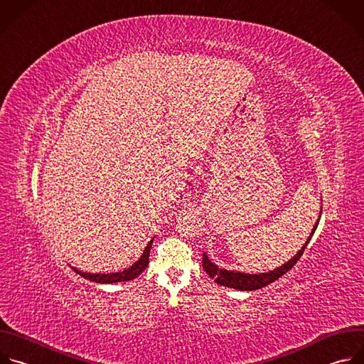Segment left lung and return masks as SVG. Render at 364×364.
<instances>
[{
    "label": "left lung",
    "instance_id": "left-lung-1",
    "mask_svg": "<svg viewBox=\"0 0 364 364\" xmlns=\"http://www.w3.org/2000/svg\"><path fill=\"white\" fill-rule=\"evenodd\" d=\"M317 228V224L316 227L313 228V232L311 235L309 237L307 242L304 244V247L297 252L296 257H293L291 259H289L288 262H285L282 267L274 269V271H269V272H264V274H244V272H235V271H227V269H221L218 268L215 264H212L208 257L203 254L202 255V267L203 269L206 271V274L210 277V278H215V281L218 284H221L224 287H230V288H237V289H242V291H254V289H258V288H262L271 282H274L275 279H278L279 277H282L285 272H288L289 269H291L297 261L301 258V255L304 254L306 251V247L309 244V241L311 240L314 231Z\"/></svg>",
    "mask_w": 364,
    "mask_h": 364
}]
</instances>
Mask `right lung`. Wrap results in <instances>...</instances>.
<instances>
[{"mask_svg":"<svg viewBox=\"0 0 364 364\" xmlns=\"http://www.w3.org/2000/svg\"><path fill=\"white\" fill-rule=\"evenodd\" d=\"M152 242L154 240L148 244V247L144 248L141 257L139 258V261H136L130 268L127 269H123L122 272H112V274H89V272H82L76 268L75 269L79 275L90 279V281H95V282H106V284H110V282H122V281H130L133 278H136L137 275H140L141 271H144V268L148 267L149 264V254H151V247H152Z\"/></svg>","mask_w":364,"mask_h":364,"instance_id":"add662e5","label":"right lung"}]
</instances>
